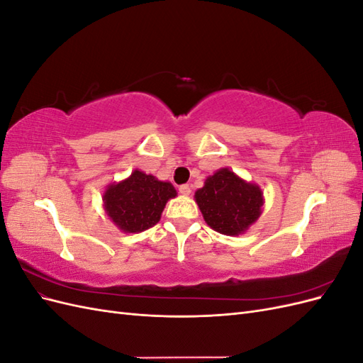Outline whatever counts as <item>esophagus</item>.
<instances>
[{
    "label": "esophagus",
    "instance_id": "obj_1",
    "mask_svg": "<svg viewBox=\"0 0 363 363\" xmlns=\"http://www.w3.org/2000/svg\"><path fill=\"white\" fill-rule=\"evenodd\" d=\"M179 192H180L182 195H186V196L191 195V186H189V184H182L180 188H179Z\"/></svg>",
    "mask_w": 363,
    "mask_h": 363
}]
</instances>
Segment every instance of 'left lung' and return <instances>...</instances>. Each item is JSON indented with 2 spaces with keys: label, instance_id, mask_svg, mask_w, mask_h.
<instances>
[{
  "label": "left lung",
  "instance_id": "8db88e82",
  "mask_svg": "<svg viewBox=\"0 0 363 363\" xmlns=\"http://www.w3.org/2000/svg\"><path fill=\"white\" fill-rule=\"evenodd\" d=\"M194 199L207 225L227 236L244 235L262 215L260 186L240 179L228 168L208 175Z\"/></svg>",
  "mask_w": 363,
  "mask_h": 363
}]
</instances>
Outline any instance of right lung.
<instances>
[{
  "label": "right lung",
  "instance_id": "add662e5",
  "mask_svg": "<svg viewBox=\"0 0 363 363\" xmlns=\"http://www.w3.org/2000/svg\"><path fill=\"white\" fill-rule=\"evenodd\" d=\"M177 196L169 182L135 169L127 179L111 183L103 194L108 219L124 233H140L156 225L164 206Z\"/></svg>",
  "mask_w": 363,
  "mask_h": 363
}]
</instances>
